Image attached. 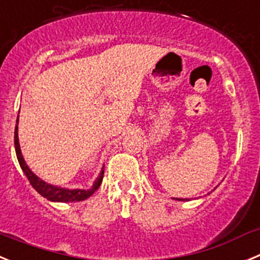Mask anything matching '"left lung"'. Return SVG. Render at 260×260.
<instances>
[{
  "instance_id": "left-lung-1",
  "label": "left lung",
  "mask_w": 260,
  "mask_h": 260,
  "mask_svg": "<svg viewBox=\"0 0 260 260\" xmlns=\"http://www.w3.org/2000/svg\"><path fill=\"white\" fill-rule=\"evenodd\" d=\"M177 200H178V199H177ZM180 201H182V200H180Z\"/></svg>"
}]
</instances>
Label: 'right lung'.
Wrapping results in <instances>:
<instances>
[{
    "mask_svg": "<svg viewBox=\"0 0 260 260\" xmlns=\"http://www.w3.org/2000/svg\"><path fill=\"white\" fill-rule=\"evenodd\" d=\"M19 117V116H18ZM18 121V120H16ZM14 142H15V152L16 157H18V161L20 164L21 170L24 171L25 177L28 178L29 183L32 184V187L37 190L38 193L44 196L45 199L50 200V201H58V202H77V201H83L86 200L87 197L92 196L95 190L99 188L101 185L102 179H103L104 171L102 170L101 175L95 180L94 185H92L91 189H67V188H60V187H54L51 184H47L44 180H41L38 177H36L35 174L30 171V169L28 168L27 164H25L24 158L21 156L20 152V146H19V139H18V125L15 126V134H14Z\"/></svg>",
    "mask_w": 260,
    "mask_h": 260,
    "instance_id": "right-lung-1",
    "label": "right lung"
}]
</instances>
